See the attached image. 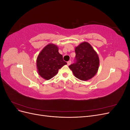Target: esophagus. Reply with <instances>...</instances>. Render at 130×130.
Segmentation results:
<instances>
[{"instance_id":"34e87169","label":"esophagus","mask_w":130,"mask_h":130,"mask_svg":"<svg viewBox=\"0 0 130 130\" xmlns=\"http://www.w3.org/2000/svg\"><path fill=\"white\" fill-rule=\"evenodd\" d=\"M71 63H72L71 61H69L67 62V64H68V66H69L70 64H71Z\"/></svg>"}]
</instances>
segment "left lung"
Wrapping results in <instances>:
<instances>
[{"label": "left lung", "mask_w": 130, "mask_h": 130, "mask_svg": "<svg viewBox=\"0 0 130 130\" xmlns=\"http://www.w3.org/2000/svg\"><path fill=\"white\" fill-rule=\"evenodd\" d=\"M74 63L69 67L74 76L78 79L86 81L92 78L98 72L99 58L92 46L87 42H83L75 48Z\"/></svg>", "instance_id": "left-lung-1"}]
</instances>
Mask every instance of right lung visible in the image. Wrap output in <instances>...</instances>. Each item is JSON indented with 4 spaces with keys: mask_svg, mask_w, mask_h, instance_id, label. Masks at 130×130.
I'll return each instance as SVG.
<instances>
[{
    "mask_svg": "<svg viewBox=\"0 0 130 130\" xmlns=\"http://www.w3.org/2000/svg\"><path fill=\"white\" fill-rule=\"evenodd\" d=\"M63 56L58 53V47L49 44L44 47L38 55L37 67L40 75L45 80H50L58 73V69L67 64Z\"/></svg>",
    "mask_w": 130,
    "mask_h": 130,
    "instance_id": "add662e5",
    "label": "right lung"
}]
</instances>
